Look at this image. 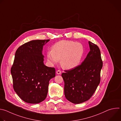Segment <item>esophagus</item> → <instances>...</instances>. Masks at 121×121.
<instances>
[{"label": "esophagus", "instance_id": "obj_1", "mask_svg": "<svg viewBox=\"0 0 121 121\" xmlns=\"http://www.w3.org/2000/svg\"><path fill=\"white\" fill-rule=\"evenodd\" d=\"M61 73V71L60 70H57V71H56V74H60Z\"/></svg>", "mask_w": 121, "mask_h": 121}]
</instances>
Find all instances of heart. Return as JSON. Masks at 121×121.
I'll use <instances>...</instances> for the list:
<instances>
[{"label":"heart","mask_w":121,"mask_h":121,"mask_svg":"<svg viewBox=\"0 0 121 121\" xmlns=\"http://www.w3.org/2000/svg\"><path fill=\"white\" fill-rule=\"evenodd\" d=\"M83 45L72 41H61L55 44L47 53L48 61L55 64L60 59L61 66L65 69L73 68L78 65L83 55Z\"/></svg>","instance_id":"1"}]
</instances>
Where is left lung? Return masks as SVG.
<instances>
[{
	"mask_svg": "<svg viewBox=\"0 0 121 121\" xmlns=\"http://www.w3.org/2000/svg\"><path fill=\"white\" fill-rule=\"evenodd\" d=\"M89 43L90 51L82 63L62 74L65 97L75 104L89 100L100 81L103 62L100 50L96 44L90 41Z\"/></svg>",
	"mask_w": 121,
	"mask_h": 121,
	"instance_id": "obj_1",
	"label": "left lung"
}]
</instances>
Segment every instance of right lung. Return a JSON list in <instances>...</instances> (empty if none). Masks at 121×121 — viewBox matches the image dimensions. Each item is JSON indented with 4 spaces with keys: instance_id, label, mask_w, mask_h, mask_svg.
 Returning <instances> with one entry per match:
<instances>
[{
    "instance_id": "1",
    "label": "right lung",
    "mask_w": 121,
    "mask_h": 121,
    "mask_svg": "<svg viewBox=\"0 0 121 121\" xmlns=\"http://www.w3.org/2000/svg\"><path fill=\"white\" fill-rule=\"evenodd\" d=\"M47 40H32L17 49L11 68L14 90L24 101L36 104L46 98L49 80L56 76L54 67L43 64V46Z\"/></svg>"
}]
</instances>
